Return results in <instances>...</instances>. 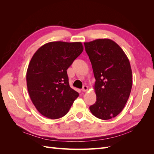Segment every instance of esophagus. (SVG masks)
I'll list each match as a JSON object with an SVG mask.
<instances>
[{
  "instance_id": "34e87169",
  "label": "esophagus",
  "mask_w": 154,
  "mask_h": 154,
  "mask_svg": "<svg viewBox=\"0 0 154 154\" xmlns=\"http://www.w3.org/2000/svg\"><path fill=\"white\" fill-rule=\"evenodd\" d=\"M87 90H88V87L87 86L84 85V86L83 87V88H82V91L83 92H86V91H87Z\"/></svg>"
}]
</instances>
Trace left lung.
<instances>
[{
	"mask_svg": "<svg viewBox=\"0 0 154 154\" xmlns=\"http://www.w3.org/2000/svg\"><path fill=\"white\" fill-rule=\"evenodd\" d=\"M96 79V103L89 109L95 117L107 120L117 116L127 103L132 86L128 57L115 42L108 38L84 43Z\"/></svg>",
	"mask_w": 154,
	"mask_h": 154,
	"instance_id": "8db88e82",
	"label": "left lung"
}]
</instances>
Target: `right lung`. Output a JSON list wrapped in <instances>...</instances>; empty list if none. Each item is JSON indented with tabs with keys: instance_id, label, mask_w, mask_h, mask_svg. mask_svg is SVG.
Listing matches in <instances>:
<instances>
[{
	"instance_id": "add662e5",
	"label": "right lung",
	"mask_w": 154,
	"mask_h": 154,
	"mask_svg": "<svg viewBox=\"0 0 154 154\" xmlns=\"http://www.w3.org/2000/svg\"><path fill=\"white\" fill-rule=\"evenodd\" d=\"M83 50L81 42H51L32 56L26 73L27 91L36 109L45 117H63L78 97L69 86L67 69Z\"/></svg>"
}]
</instances>
